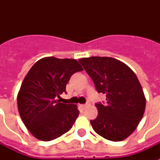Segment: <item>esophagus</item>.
Returning <instances> with one entry per match:
<instances>
[{
	"label": "esophagus",
	"mask_w": 160,
	"mask_h": 160,
	"mask_svg": "<svg viewBox=\"0 0 160 160\" xmlns=\"http://www.w3.org/2000/svg\"><path fill=\"white\" fill-rule=\"evenodd\" d=\"M88 104H85V105H80V107H81V108H82V109H85V108H86V107L88 106Z\"/></svg>",
	"instance_id": "obj_1"
}]
</instances>
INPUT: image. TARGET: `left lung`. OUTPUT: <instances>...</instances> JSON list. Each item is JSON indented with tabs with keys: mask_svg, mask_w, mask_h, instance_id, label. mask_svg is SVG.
Instances as JSON below:
<instances>
[{
	"mask_svg": "<svg viewBox=\"0 0 160 160\" xmlns=\"http://www.w3.org/2000/svg\"><path fill=\"white\" fill-rule=\"evenodd\" d=\"M79 62L94 81L99 93L106 95V104H96L98 115L90 120L99 135L111 141L129 137L144 115L146 99L134 72L112 57L81 58Z\"/></svg>",
	"mask_w": 160,
	"mask_h": 160,
	"instance_id": "left-lung-1",
	"label": "left lung"
}]
</instances>
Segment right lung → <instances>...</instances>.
Returning a JSON list of instances; mask_svg holds the SVG:
<instances>
[{
  "instance_id": "add662e5",
  "label": "right lung",
  "mask_w": 160,
  "mask_h": 160,
  "mask_svg": "<svg viewBox=\"0 0 160 160\" xmlns=\"http://www.w3.org/2000/svg\"><path fill=\"white\" fill-rule=\"evenodd\" d=\"M83 70L74 59L50 56L36 61L17 95L20 116L36 139L50 141L68 132L79 115L77 105L60 103V95L74 73Z\"/></svg>"
}]
</instances>
